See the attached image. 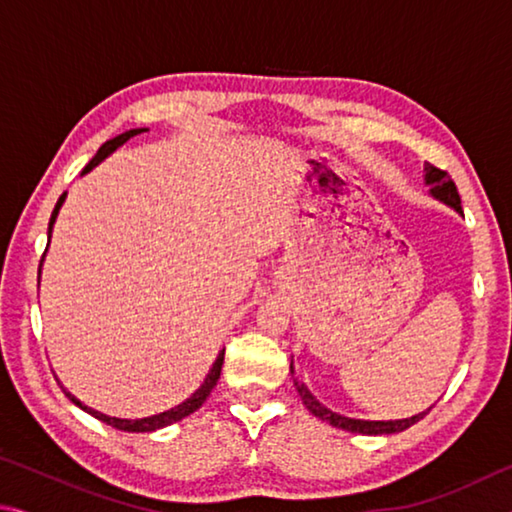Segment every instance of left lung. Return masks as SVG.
I'll list each match as a JSON object with an SVG mask.
<instances>
[{"instance_id":"obj_1","label":"left lung","mask_w":512,"mask_h":512,"mask_svg":"<svg viewBox=\"0 0 512 512\" xmlns=\"http://www.w3.org/2000/svg\"><path fill=\"white\" fill-rule=\"evenodd\" d=\"M424 180H427V185H431V194L440 198V201L452 205L456 212H463L461 207V196H458V189L454 185L452 176L445 169H438L433 167V164H424ZM291 372H293V366H291ZM298 393L302 397V402H305L307 409L316 415V418H320L323 422H329L332 427H339V429H345V431H352V433H363V436H381V433H397V431H404L409 429L411 424L420 422L424 415H427L429 411H422L418 415H413V418H406V420H388V422H368V420H352V418H343V415L339 413H332L329 409H325L323 404H320L314 395H311L307 391L305 384H298Z\"/></svg>"}]
</instances>
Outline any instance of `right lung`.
I'll use <instances>...</instances> for the list:
<instances>
[{
    "label": "right lung",
    "instance_id": "1",
    "mask_svg": "<svg viewBox=\"0 0 512 512\" xmlns=\"http://www.w3.org/2000/svg\"><path fill=\"white\" fill-rule=\"evenodd\" d=\"M137 133H144V128H133V131H126V133L117 135L115 140H108V142L103 144L101 149L97 151V155H94V158L88 162V167L83 169V173H85V171H90L92 167H97V164H99L103 158H108V155H110L112 151L119 149L121 144L131 140V137H135ZM63 201H65V194L58 198V203H56V207H54V212H51V219H49V237H51V228H54V221H56L58 210H60V205H63ZM42 257H45V255H42ZM40 266H42V259H40ZM223 354H225V350H221V352H219V357H216L214 366H212V370H210V375L205 377V381L201 384V388H198V391H196L192 397H189V400H185L183 404H178L176 409H171V411H164V413H160V415H151V418H142V420H121V418H110V415H103V413H99V411L90 409V406L81 404L79 400H76V397H74L72 393H67L65 388H63V391H65V395L69 397V400H72L76 406H79V409H83L85 413H90L92 418H97V420H101V422H106V424H110V427H115V429H119V431H135V433L155 431V429H160V427H167V424H173V422L183 420V418H187L189 413H194L196 409H201L203 402L207 400V397H210L212 388L216 386V381H219V377H221Z\"/></svg>",
    "mask_w": 512,
    "mask_h": 512
}]
</instances>
